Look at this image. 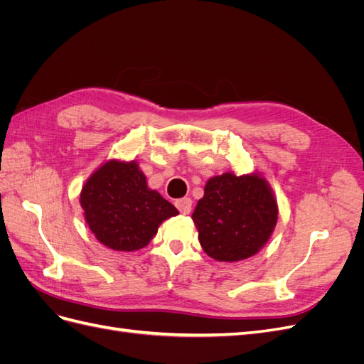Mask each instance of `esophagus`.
<instances>
[{
  "instance_id": "esophagus-1",
  "label": "esophagus",
  "mask_w": 364,
  "mask_h": 364,
  "mask_svg": "<svg viewBox=\"0 0 364 364\" xmlns=\"http://www.w3.org/2000/svg\"><path fill=\"white\" fill-rule=\"evenodd\" d=\"M191 206H193V200L190 199V197H183V199L176 200V208H178L181 214H183V215L191 213Z\"/></svg>"
}]
</instances>
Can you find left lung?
Listing matches in <instances>:
<instances>
[{"label":"left lung","instance_id":"8db88e82","mask_svg":"<svg viewBox=\"0 0 364 364\" xmlns=\"http://www.w3.org/2000/svg\"><path fill=\"white\" fill-rule=\"evenodd\" d=\"M193 222L200 246L217 261H243L267 243L278 222V203L259 173H223L205 185Z\"/></svg>","mask_w":364,"mask_h":364}]
</instances>
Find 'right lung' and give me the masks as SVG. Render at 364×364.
<instances>
[{"label": "right lung", "mask_w": 364, "mask_h": 364, "mask_svg": "<svg viewBox=\"0 0 364 364\" xmlns=\"http://www.w3.org/2000/svg\"><path fill=\"white\" fill-rule=\"evenodd\" d=\"M80 205L95 238L119 252L146 247L164 220L179 214L149 188L136 161L111 159L100 165L82 186Z\"/></svg>", "instance_id": "right-lung-1"}]
</instances>
